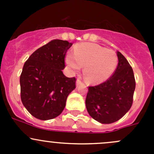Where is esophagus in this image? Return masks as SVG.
Segmentation results:
<instances>
[{
  "instance_id": "obj_1",
  "label": "esophagus",
  "mask_w": 154,
  "mask_h": 154,
  "mask_svg": "<svg viewBox=\"0 0 154 154\" xmlns=\"http://www.w3.org/2000/svg\"><path fill=\"white\" fill-rule=\"evenodd\" d=\"M81 83H82L81 80H80V79H77V81H76V86H77V87L79 86L80 84H81Z\"/></svg>"
}]
</instances>
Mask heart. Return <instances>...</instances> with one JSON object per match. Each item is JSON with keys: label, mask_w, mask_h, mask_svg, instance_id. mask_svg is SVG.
Instances as JSON below:
<instances>
[{"label": "heart", "mask_w": 154, "mask_h": 154, "mask_svg": "<svg viewBox=\"0 0 154 154\" xmlns=\"http://www.w3.org/2000/svg\"><path fill=\"white\" fill-rule=\"evenodd\" d=\"M66 63L73 71H79L84 66L87 81L98 84L108 80L114 73L118 57L112 50L94 43H81L74 47V54H66Z\"/></svg>", "instance_id": "heart-1"}]
</instances>
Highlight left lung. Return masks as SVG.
<instances>
[{
  "instance_id": "obj_1",
  "label": "left lung",
  "mask_w": 154,
  "mask_h": 154,
  "mask_svg": "<svg viewBox=\"0 0 154 154\" xmlns=\"http://www.w3.org/2000/svg\"><path fill=\"white\" fill-rule=\"evenodd\" d=\"M119 63L112 76L104 83L88 87L86 106L92 119L101 124H112L122 119L133 104L136 88L133 68L117 51Z\"/></svg>"
}]
</instances>
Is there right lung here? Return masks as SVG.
<instances>
[{
  "instance_id": "1",
  "label": "right lung",
  "mask_w": 154,
  "mask_h": 154,
  "mask_svg": "<svg viewBox=\"0 0 154 154\" xmlns=\"http://www.w3.org/2000/svg\"><path fill=\"white\" fill-rule=\"evenodd\" d=\"M72 43L55 39L32 53L20 77L23 105L33 117L46 121L57 117L75 88V77H66L65 57Z\"/></svg>"
}]
</instances>
